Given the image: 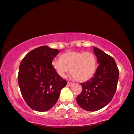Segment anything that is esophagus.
I'll list each match as a JSON object with an SVG mask.
<instances>
[{"label":"esophagus","instance_id":"34e87169","mask_svg":"<svg viewBox=\"0 0 134 134\" xmlns=\"http://www.w3.org/2000/svg\"><path fill=\"white\" fill-rule=\"evenodd\" d=\"M73 85H74V84H73L72 83H70V82H68V83H67V86H69V87H71L72 86H73Z\"/></svg>","mask_w":134,"mask_h":134}]
</instances>
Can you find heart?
I'll return each instance as SVG.
<instances>
[{
  "instance_id": "1",
  "label": "heart",
  "mask_w": 134,
  "mask_h": 134,
  "mask_svg": "<svg viewBox=\"0 0 134 134\" xmlns=\"http://www.w3.org/2000/svg\"><path fill=\"white\" fill-rule=\"evenodd\" d=\"M51 65L60 77H65L70 69L71 78L79 81H85L95 73L97 60L91 52L71 50L62 54L61 58L53 59Z\"/></svg>"
}]
</instances>
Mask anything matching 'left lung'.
Segmentation results:
<instances>
[{
	"label": "left lung",
	"mask_w": 134,
	"mask_h": 134,
	"mask_svg": "<svg viewBox=\"0 0 134 134\" xmlns=\"http://www.w3.org/2000/svg\"><path fill=\"white\" fill-rule=\"evenodd\" d=\"M94 53L99 64L93 77L81 83L82 91L76 97L80 107L95 111L105 107L116 91L119 70L114 59L94 46Z\"/></svg>",
	"instance_id": "obj_1"
}]
</instances>
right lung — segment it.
<instances>
[{
    "label": "right lung",
    "mask_w": 134,
    "mask_h": 134,
    "mask_svg": "<svg viewBox=\"0 0 134 134\" xmlns=\"http://www.w3.org/2000/svg\"><path fill=\"white\" fill-rule=\"evenodd\" d=\"M58 49L42 46L27 54L19 65L18 85L27 104L37 111L49 110L56 104L67 81L56 72L51 61Z\"/></svg>",
    "instance_id": "obj_1"
}]
</instances>
